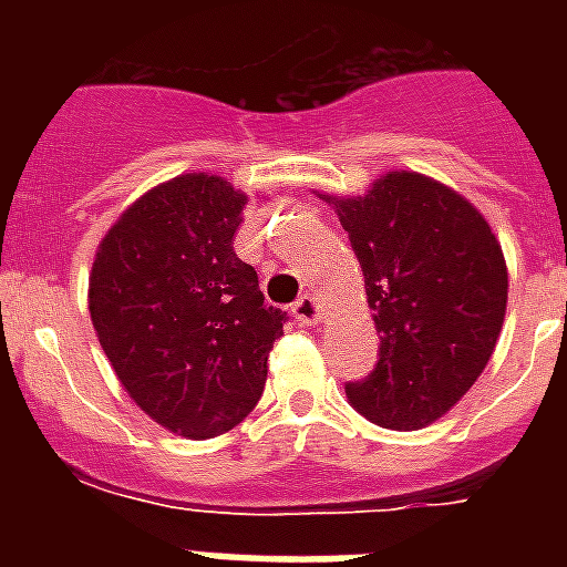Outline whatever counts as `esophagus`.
Masks as SVG:
<instances>
[{"instance_id":"obj_1","label":"esophagus","mask_w":567,"mask_h":567,"mask_svg":"<svg viewBox=\"0 0 567 567\" xmlns=\"http://www.w3.org/2000/svg\"><path fill=\"white\" fill-rule=\"evenodd\" d=\"M293 318L300 320V323H306V327H311V323H318L320 320V302L315 300V297H309V293H302L300 300L293 302Z\"/></svg>"}]
</instances>
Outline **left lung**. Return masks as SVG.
I'll use <instances>...</instances> for the list:
<instances>
[{
  "mask_svg": "<svg viewBox=\"0 0 567 567\" xmlns=\"http://www.w3.org/2000/svg\"><path fill=\"white\" fill-rule=\"evenodd\" d=\"M364 274L379 359L347 400L385 430H421L488 364L506 315V261L474 205L421 173L336 199Z\"/></svg>",
  "mask_w": 567,
  "mask_h": 567,
  "instance_id": "1",
  "label": "left lung"
}]
</instances>
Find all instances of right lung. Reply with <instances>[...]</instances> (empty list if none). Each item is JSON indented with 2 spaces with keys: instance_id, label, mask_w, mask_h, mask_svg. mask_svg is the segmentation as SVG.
I'll return each instance as SVG.
<instances>
[{
  "instance_id": "obj_1",
  "label": "right lung",
  "mask_w": 567,
  "mask_h": 567,
  "mask_svg": "<svg viewBox=\"0 0 567 567\" xmlns=\"http://www.w3.org/2000/svg\"><path fill=\"white\" fill-rule=\"evenodd\" d=\"M247 196L188 173L141 196L102 238L91 320L128 396L185 439L238 426L265 391L288 311L235 256Z\"/></svg>"
}]
</instances>
